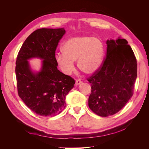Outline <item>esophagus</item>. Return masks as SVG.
<instances>
[{
	"label": "esophagus",
	"instance_id": "34e87169",
	"mask_svg": "<svg viewBox=\"0 0 149 149\" xmlns=\"http://www.w3.org/2000/svg\"><path fill=\"white\" fill-rule=\"evenodd\" d=\"M83 82H82V81L81 80H80V79H77L75 81V84L76 85H79V84H81Z\"/></svg>",
	"mask_w": 149,
	"mask_h": 149
}]
</instances>
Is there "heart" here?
I'll return each mask as SVG.
<instances>
[{
  "label": "heart",
  "mask_w": 149,
  "mask_h": 149,
  "mask_svg": "<svg viewBox=\"0 0 149 149\" xmlns=\"http://www.w3.org/2000/svg\"><path fill=\"white\" fill-rule=\"evenodd\" d=\"M61 49L63 54L58 53L55 58L64 73H73L75 70L74 61L78 60L79 69L86 74H92L102 64L104 47L100 38L84 35L67 40Z\"/></svg>",
  "instance_id": "heart-1"
}]
</instances>
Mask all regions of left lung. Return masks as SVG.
Returning <instances> with one entry per match:
<instances>
[{"instance_id": "obj_1", "label": "left lung", "mask_w": 149, "mask_h": 149, "mask_svg": "<svg viewBox=\"0 0 149 149\" xmlns=\"http://www.w3.org/2000/svg\"><path fill=\"white\" fill-rule=\"evenodd\" d=\"M106 55L99 69L87 78L91 84L89 107L101 117L118 112L134 94L137 60L125 39L107 40Z\"/></svg>"}]
</instances>
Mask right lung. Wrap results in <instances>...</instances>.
Wrapping results in <instances>:
<instances>
[{
	"instance_id": "1",
	"label": "right lung",
	"mask_w": 149,
	"mask_h": 149,
	"mask_svg": "<svg viewBox=\"0 0 149 149\" xmlns=\"http://www.w3.org/2000/svg\"><path fill=\"white\" fill-rule=\"evenodd\" d=\"M65 33L61 29H40L27 37L18 53L15 74L18 94L26 106L41 116H55L66 107L65 97L74 79L58 70L55 51ZM43 59L41 71L31 70L27 60Z\"/></svg>"
}]
</instances>
